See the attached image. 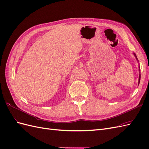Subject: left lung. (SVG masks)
Returning <instances> with one entry per match:
<instances>
[{
    "mask_svg": "<svg viewBox=\"0 0 149 149\" xmlns=\"http://www.w3.org/2000/svg\"><path fill=\"white\" fill-rule=\"evenodd\" d=\"M134 56H136V59L137 60H138L137 58V56H136V55L135 53H134ZM140 80H141V70H140V67H139V83H140Z\"/></svg>",
    "mask_w": 149,
    "mask_h": 149,
    "instance_id": "left-lung-1",
    "label": "left lung"
}]
</instances>
